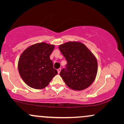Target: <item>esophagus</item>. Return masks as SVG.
Instances as JSON below:
<instances>
[{
	"label": "esophagus",
	"instance_id": "esophagus-1",
	"mask_svg": "<svg viewBox=\"0 0 124 124\" xmlns=\"http://www.w3.org/2000/svg\"><path fill=\"white\" fill-rule=\"evenodd\" d=\"M57 70H58V73H60L61 70V68H59V69H58Z\"/></svg>",
	"mask_w": 124,
	"mask_h": 124
}]
</instances>
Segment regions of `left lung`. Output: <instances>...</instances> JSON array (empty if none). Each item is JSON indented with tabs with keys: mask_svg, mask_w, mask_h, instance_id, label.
<instances>
[{
	"mask_svg": "<svg viewBox=\"0 0 124 124\" xmlns=\"http://www.w3.org/2000/svg\"><path fill=\"white\" fill-rule=\"evenodd\" d=\"M67 61L60 76L69 87L82 90L90 86L97 73V61L86 45L79 42H68L59 46Z\"/></svg>",
	"mask_w": 124,
	"mask_h": 124,
	"instance_id": "1",
	"label": "left lung"
}]
</instances>
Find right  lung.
<instances>
[{
	"label": "right lung",
	"instance_id": "add662e5",
	"mask_svg": "<svg viewBox=\"0 0 124 124\" xmlns=\"http://www.w3.org/2000/svg\"><path fill=\"white\" fill-rule=\"evenodd\" d=\"M54 47V45L41 42L29 46L21 54L18 72L28 86L35 89H43L57 75L49 58Z\"/></svg>",
	"mask_w": 124,
	"mask_h": 124
}]
</instances>
